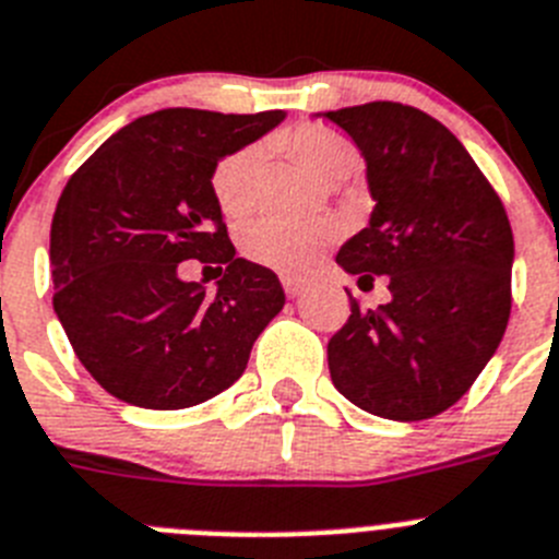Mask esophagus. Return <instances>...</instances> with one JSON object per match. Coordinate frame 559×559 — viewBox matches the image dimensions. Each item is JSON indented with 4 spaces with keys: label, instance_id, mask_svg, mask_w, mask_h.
I'll use <instances>...</instances> for the list:
<instances>
[{
    "label": "esophagus",
    "instance_id": "esophagus-1",
    "mask_svg": "<svg viewBox=\"0 0 559 559\" xmlns=\"http://www.w3.org/2000/svg\"><path fill=\"white\" fill-rule=\"evenodd\" d=\"M281 284H284V293L289 295V298H298V295L304 293V281L293 278V275H284V278H281Z\"/></svg>",
    "mask_w": 559,
    "mask_h": 559
}]
</instances>
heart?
<instances>
[{"label": "heart", "mask_w": 559, "mask_h": 559, "mask_svg": "<svg viewBox=\"0 0 559 559\" xmlns=\"http://www.w3.org/2000/svg\"><path fill=\"white\" fill-rule=\"evenodd\" d=\"M275 148L293 157L300 168L323 182H340L354 171L357 148L343 132L326 123H298L273 138ZM261 148L239 145L225 154L211 171V193L216 207L230 222L245 219L255 205V182H259ZM340 239V225L329 216L309 222L255 219L241 230L239 245L247 259L278 273H309L323 252Z\"/></svg>", "instance_id": "heart-1"}]
</instances>
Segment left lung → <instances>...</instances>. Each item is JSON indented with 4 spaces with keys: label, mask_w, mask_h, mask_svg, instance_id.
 <instances>
[{
    "label": "left lung",
    "mask_w": 559,
    "mask_h": 559,
    "mask_svg": "<svg viewBox=\"0 0 559 559\" xmlns=\"http://www.w3.org/2000/svg\"><path fill=\"white\" fill-rule=\"evenodd\" d=\"M368 163L371 225L337 264L388 281L391 300L360 309L329 340L340 394L382 419H433L467 394L512 309V227L501 197L448 126L394 100L326 111Z\"/></svg>",
    "instance_id": "left-lung-1"
}]
</instances>
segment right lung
<instances>
[{"instance_id":"obj_1","label":"right lung","mask_w":559,"mask_h":559,"mask_svg":"<svg viewBox=\"0 0 559 559\" xmlns=\"http://www.w3.org/2000/svg\"><path fill=\"white\" fill-rule=\"evenodd\" d=\"M281 120L278 109L154 111L111 134L61 191L52 309L81 366L111 396L179 411L245 373L284 289L273 270L236 259L211 171ZM188 258L226 270L216 296L178 278Z\"/></svg>"}]
</instances>
